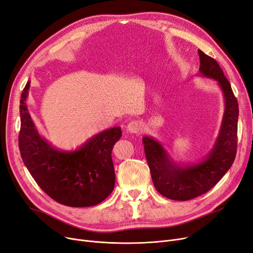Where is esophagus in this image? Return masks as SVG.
Here are the masks:
<instances>
[{"label":"esophagus","mask_w":253,"mask_h":253,"mask_svg":"<svg viewBox=\"0 0 253 253\" xmlns=\"http://www.w3.org/2000/svg\"><path fill=\"white\" fill-rule=\"evenodd\" d=\"M141 130V123L137 120H133L128 123L127 131L130 133H138Z\"/></svg>","instance_id":"1"}]
</instances>
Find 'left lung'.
<instances>
[{
    "mask_svg": "<svg viewBox=\"0 0 253 253\" xmlns=\"http://www.w3.org/2000/svg\"><path fill=\"white\" fill-rule=\"evenodd\" d=\"M197 52L201 74L218 82L224 96L223 119L213 149L202 162L182 167L170 159L160 142L151 136L142 137L154 186L161 195L173 201H189L213 188L232 167L237 153V98L218 63L202 50Z\"/></svg>",
    "mask_w": 253,
    "mask_h": 253,
    "instance_id": "left-lung-1",
    "label": "left lung"
}]
</instances>
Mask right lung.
Listing matches in <instances>:
<instances>
[{
	"instance_id": "right-lung-1",
	"label": "right lung",
	"mask_w": 253,
	"mask_h": 253,
	"mask_svg": "<svg viewBox=\"0 0 253 253\" xmlns=\"http://www.w3.org/2000/svg\"><path fill=\"white\" fill-rule=\"evenodd\" d=\"M27 83L21 93L18 147L25 166L39 187L68 207H91L104 201L115 187L112 150L122 136L120 127L94 135L79 150L60 151L41 137L28 112Z\"/></svg>"
}]
</instances>
